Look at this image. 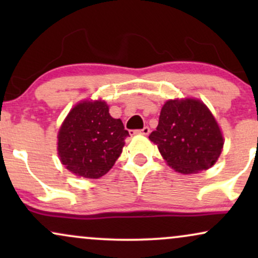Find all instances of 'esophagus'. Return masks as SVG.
Masks as SVG:
<instances>
[{
	"instance_id": "1",
	"label": "esophagus",
	"mask_w": 258,
	"mask_h": 258,
	"mask_svg": "<svg viewBox=\"0 0 258 258\" xmlns=\"http://www.w3.org/2000/svg\"><path fill=\"white\" fill-rule=\"evenodd\" d=\"M132 133H139V135H144L148 136L150 133V128L148 126H144L142 130H137V131H131Z\"/></svg>"
}]
</instances>
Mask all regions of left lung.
Here are the masks:
<instances>
[{"label": "left lung", "instance_id": "obj_1", "mask_svg": "<svg viewBox=\"0 0 258 258\" xmlns=\"http://www.w3.org/2000/svg\"><path fill=\"white\" fill-rule=\"evenodd\" d=\"M149 139L180 173L207 170L217 161L223 137L214 115L200 100H168Z\"/></svg>", "mask_w": 258, "mask_h": 258}]
</instances>
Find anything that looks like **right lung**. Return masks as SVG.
<instances>
[{"label":"right lung","mask_w":258,"mask_h":258,"mask_svg":"<svg viewBox=\"0 0 258 258\" xmlns=\"http://www.w3.org/2000/svg\"><path fill=\"white\" fill-rule=\"evenodd\" d=\"M128 136L122 121L110 116L105 102H82L59 130L58 154L73 173L99 178L114 166Z\"/></svg>","instance_id":"add662e5"}]
</instances>
